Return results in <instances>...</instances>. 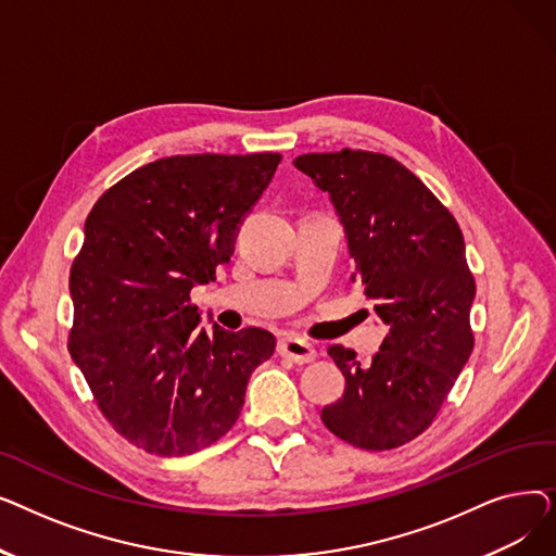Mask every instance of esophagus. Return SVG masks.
Here are the masks:
<instances>
[{
  "label": "esophagus",
  "instance_id": "34e87169",
  "mask_svg": "<svg viewBox=\"0 0 556 556\" xmlns=\"http://www.w3.org/2000/svg\"><path fill=\"white\" fill-rule=\"evenodd\" d=\"M277 354L293 361L298 365H304V363H313L315 361V346L302 338H281L277 342Z\"/></svg>",
  "mask_w": 556,
  "mask_h": 556
}]
</instances>
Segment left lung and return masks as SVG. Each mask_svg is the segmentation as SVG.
I'll return each mask as SVG.
<instances>
[{
	"label": "left lung",
	"instance_id": "obj_1",
	"mask_svg": "<svg viewBox=\"0 0 556 556\" xmlns=\"http://www.w3.org/2000/svg\"><path fill=\"white\" fill-rule=\"evenodd\" d=\"M295 166L331 195L356 277L390 327L369 363L329 346L346 386L323 421L356 448H399L430 428L473 352L476 279L462 229L413 170L383 153H308Z\"/></svg>",
	"mask_w": 556,
	"mask_h": 556
}]
</instances>
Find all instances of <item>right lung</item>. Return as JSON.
I'll return each mask as SVG.
<instances>
[{"instance_id": "right-lung-1", "label": "right lung", "mask_w": 556, "mask_h": 556, "mask_svg": "<svg viewBox=\"0 0 556 556\" xmlns=\"http://www.w3.org/2000/svg\"><path fill=\"white\" fill-rule=\"evenodd\" d=\"M279 153L173 155L94 202L70 270L67 349L110 426L132 446L191 455L237 424L275 336L198 327L191 288L216 277Z\"/></svg>"}]
</instances>
